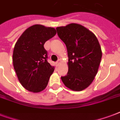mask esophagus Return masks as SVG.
I'll return each mask as SVG.
<instances>
[{"instance_id":"obj_1","label":"esophagus","mask_w":120,"mask_h":120,"mask_svg":"<svg viewBox=\"0 0 120 120\" xmlns=\"http://www.w3.org/2000/svg\"><path fill=\"white\" fill-rule=\"evenodd\" d=\"M61 63H62V60H60V59H59V60H58V61H57V62H56V64H57V65H60V64H61Z\"/></svg>"}]
</instances>
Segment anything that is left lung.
<instances>
[{
    "label": "left lung",
    "instance_id": "obj_1",
    "mask_svg": "<svg viewBox=\"0 0 120 120\" xmlns=\"http://www.w3.org/2000/svg\"><path fill=\"white\" fill-rule=\"evenodd\" d=\"M58 37L67 49L68 71L62 77L64 85L73 91H80L89 86L98 70L102 52L97 37L78 23L56 27Z\"/></svg>",
    "mask_w": 120,
    "mask_h": 120
}]
</instances>
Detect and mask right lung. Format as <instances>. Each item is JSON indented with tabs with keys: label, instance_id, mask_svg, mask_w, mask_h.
<instances>
[{
	"label": "right lung",
	"instance_id": "1",
	"mask_svg": "<svg viewBox=\"0 0 120 120\" xmlns=\"http://www.w3.org/2000/svg\"><path fill=\"white\" fill-rule=\"evenodd\" d=\"M56 34L53 27L35 24L26 29L15 43L13 65L18 80L28 91L38 93L47 87L55 67L47 62L43 45Z\"/></svg>",
	"mask_w": 120,
	"mask_h": 120
}]
</instances>
